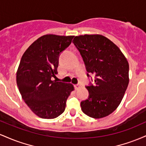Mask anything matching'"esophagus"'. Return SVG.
Returning a JSON list of instances; mask_svg holds the SVG:
<instances>
[{"mask_svg":"<svg viewBox=\"0 0 146 146\" xmlns=\"http://www.w3.org/2000/svg\"><path fill=\"white\" fill-rule=\"evenodd\" d=\"M81 88V86H80V84H75V88L76 90H78V89H80V88Z\"/></svg>","mask_w":146,"mask_h":146,"instance_id":"esophagus-1","label":"esophagus"}]
</instances>
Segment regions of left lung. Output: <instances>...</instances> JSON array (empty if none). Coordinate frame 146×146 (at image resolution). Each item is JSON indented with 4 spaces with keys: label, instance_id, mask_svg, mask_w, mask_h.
Returning <instances> with one entry per match:
<instances>
[{
    "label": "left lung",
    "instance_id": "obj_1",
    "mask_svg": "<svg viewBox=\"0 0 146 146\" xmlns=\"http://www.w3.org/2000/svg\"><path fill=\"white\" fill-rule=\"evenodd\" d=\"M73 43L82 57L87 76L95 75L94 84L86 86L89 95L81 102L82 110L92 118L108 116L120 104L128 87V61L118 46L102 35L75 36Z\"/></svg>",
    "mask_w": 146,
    "mask_h": 146
}]
</instances>
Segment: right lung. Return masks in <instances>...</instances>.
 I'll use <instances>...</instances> for the list:
<instances>
[{
  "label": "right lung",
  "mask_w": 146,
  "mask_h": 146,
  "mask_svg": "<svg viewBox=\"0 0 146 146\" xmlns=\"http://www.w3.org/2000/svg\"><path fill=\"white\" fill-rule=\"evenodd\" d=\"M73 36L48 34L33 42L22 56L16 82L27 105L38 117L54 119L66 108L73 84L52 80L58 74L60 53L71 44Z\"/></svg>",
  "instance_id": "1"
}]
</instances>
